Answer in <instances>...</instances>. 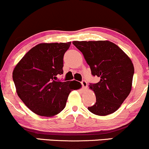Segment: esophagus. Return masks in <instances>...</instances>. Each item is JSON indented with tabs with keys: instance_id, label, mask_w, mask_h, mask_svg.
Segmentation results:
<instances>
[{
	"instance_id": "esophagus-1",
	"label": "esophagus",
	"mask_w": 149,
	"mask_h": 149,
	"mask_svg": "<svg viewBox=\"0 0 149 149\" xmlns=\"http://www.w3.org/2000/svg\"><path fill=\"white\" fill-rule=\"evenodd\" d=\"M81 84H82V86H83V88L84 89L88 87V83H87L85 80H83V81L81 82Z\"/></svg>"
}]
</instances>
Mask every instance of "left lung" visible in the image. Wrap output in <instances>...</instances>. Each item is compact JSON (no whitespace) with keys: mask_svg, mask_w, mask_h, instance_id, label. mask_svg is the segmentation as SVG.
Here are the masks:
<instances>
[{"mask_svg":"<svg viewBox=\"0 0 149 149\" xmlns=\"http://www.w3.org/2000/svg\"><path fill=\"white\" fill-rule=\"evenodd\" d=\"M83 53L92 74L100 82L89 87L96 96V103L88 110L97 116L114 113L130 93L134 66L130 58L118 45L109 40L73 41Z\"/></svg>","mask_w":149,"mask_h":149,"instance_id":"obj_1","label":"left lung"}]
</instances>
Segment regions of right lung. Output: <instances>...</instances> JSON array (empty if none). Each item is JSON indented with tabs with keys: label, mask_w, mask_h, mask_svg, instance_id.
Segmentation results:
<instances>
[{
	"label": "right lung",
	"mask_w": 149,
	"mask_h": 149,
	"mask_svg": "<svg viewBox=\"0 0 149 149\" xmlns=\"http://www.w3.org/2000/svg\"><path fill=\"white\" fill-rule=\"evenodd\" d=\"M71 42L40 43L32 47L16 65L13 78L19 97L38 116L51 117L66 106L69 93L81 88L79 82H61L63 58Z\"/></svg>",
	"instance_id": "obj_1"
}]
</instances>
